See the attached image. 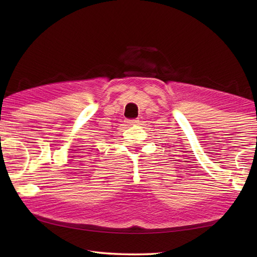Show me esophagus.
<instances>
[{
  "mask_svg": "<svg viewBox=\"0 0 257 257\" xmlns=\"http://www.w3.org/2000/svg\"><path fill=\"white\" fill-rule=\"evenodd\" d=\"M125 122H127L128 124H138L139 123V120L138 119H129Z\"/></svg>",
  "mask_w": 257,
  "mask_h": 257,
  "instance_id": "obj_1",
  "label": "esophagus"
}]
</instances>
